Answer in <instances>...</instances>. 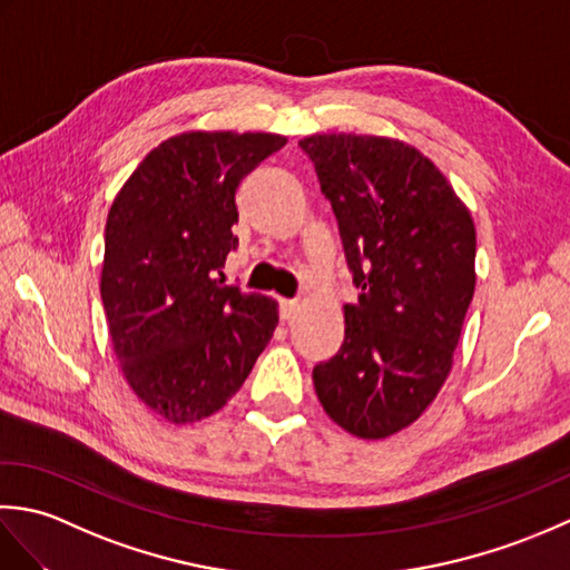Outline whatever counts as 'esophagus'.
<instances>
[{
	"label": "esophagus",
	"instance_id": "1",
	"mask_svg": "<svg viewBox=\"0 0 570 570\" xmlns=\"http://www.w3.org/2000/svg\"><path fill=\"white\" fill-rule=\"evenodd\" d=\"M296 308H298L296 298H278V313H282L284 321H292Z\"/></svg>",
	"mask_w": 570,
	"mask_h": 570
}]
</instances>
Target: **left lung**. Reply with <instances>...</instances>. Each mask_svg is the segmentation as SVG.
Returning a JSON list of instances; mask_svg holds the SVG:
<instances>
[{
	"mask_svg": "<svg viewBox=\"0 0 570 570\" xmlns=\"http://www.w3.org/2000/svg\"><path fill=\"white\" fill-rule=\"evenodd\" d=\"M316 166L360 288L345 306V341L313 367L337 426L386 439L414 423L453 365L475 294V225L445 176L404 141L313 135Z\"/></svg>",
	"mask_w": 570,
	"mask_h": 570,
	"instance_id": "1",
	"label": "left lung"
}]
</instances>
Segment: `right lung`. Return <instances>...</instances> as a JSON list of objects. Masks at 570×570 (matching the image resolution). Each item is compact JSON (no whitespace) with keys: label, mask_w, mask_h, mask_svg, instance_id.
Masks as SVG:
<instances>
[{"label":"right lung","mask_w":570,"mask_h":570,"mask_svg":"<svg viewBox=\"0 0 570 570\" xmlns=\"http://www.w3.org/2000/svg\"><path fill=\"white\" fill-rule=\"evenodd\" d=\"M278 135L186 131L159 144L107 215L102 306L127 384L156 414L193 423L247 380L278 323L276 301L227 286L235 190Z\"/></svg>","instance_id":"obj_1"}]
</instances>
